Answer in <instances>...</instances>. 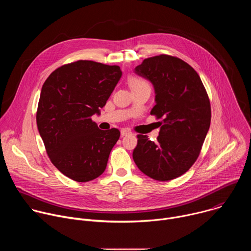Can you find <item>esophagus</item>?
Returning a JSON list of instances; mask_svg holds the SVG:
<instances>
[{
  "instance_id": "obj_1",
  "label": "esophagus",
  "mask_w": 251,
  "mask_h": 251,
  "mask_svg": "<svg viewBox=\"0 0 251 251\" xmlns=\"http://www.w3.org/2000/svg\"><path fill=\"white\" fill-rule=\"evenodd\" d=\"M129 134H131V131H130V130H128V129H122V130H121V136H122V137H124V136H126V135H129Z\"/></svg>"
}]
</instances>
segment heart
<instances>
[{
    "label": "heart",
    "instance_id": "b5f03b06",
    "mask_svg": "<svg viewBox=\"0 0 251 251\" xmlns=\"http://www.w3.org/2000/svg\"><path fill=\"white\" fill-rule=\"evenodd\" d=\"M129 84L130 87H135V86H141V85H145L148 84L145 80H143L141 78H137V77H133L129 80Z\"/></svg>",
    "mask_w": 251,
    "mask_h": 251
}]
</instances>
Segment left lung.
I'll return each mask as SVG.
<instances>
[{"instance_id":"left-lung-1","label":"left lung","mask_w":251,"mask_h":251,"mask_svg":"<svg viewBox=\"0 0 251 251\" xmlns=\"http://www.w3.org/2000/svg\"><path fill=\"white\" fill-rule=\"evenodd\" d=\"M134 73L155 89L151 114L162 119L157 142L138 135L133 159L157 181L185 174L198 159L210 125V103L197 71L184 60L161 54L143 60Z\"/></svg>"}]
</instances>
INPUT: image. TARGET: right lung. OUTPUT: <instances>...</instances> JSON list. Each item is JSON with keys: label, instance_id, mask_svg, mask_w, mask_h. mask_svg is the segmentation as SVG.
Listing matches in <instances>:
<instances>
[{"label": "right lung", "instance_id": "add662e5", "mask_svg": "<svg viewBox=\"0 0 251 251\" xmlns=\"http://www.w3.org/2000/svg\"><path fill=\"white\" fill-rule=\"evenodd\" d=\"M121 76L118 65L78 60L55 69L43 85L38 129L51 163L71 180L89 182L106 169L120 132L100 130L91 117Z\"/></svg>", "mask_w": 251, "mask_h": 251}]
</instances>
